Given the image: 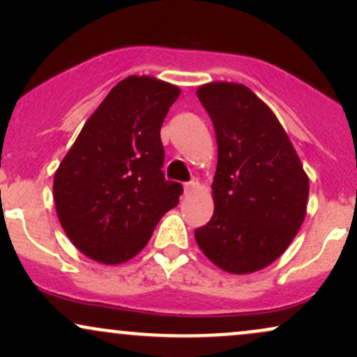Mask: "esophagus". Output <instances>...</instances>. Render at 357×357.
Returning a JSON list of instances; mask_svg holds the SVG:
<instances>
[{
	"label": "esophagus",
	"instance_id": "esophagus-1",
	"mask_svg": "<svg viewBox=\"0 0 357 357\" xmlns=\"http://www.w3.org/2000/svg\"><path fill=\"white\" fill-rule=\"evenodd\" d=\"M198 188H199L198 179H192V181H190V183L184 184V192H186V195H190V192L196 191V190H198Z\"/></svg>",
	"mask_w": 357,
	"mask_h": 357
}]
</instances>
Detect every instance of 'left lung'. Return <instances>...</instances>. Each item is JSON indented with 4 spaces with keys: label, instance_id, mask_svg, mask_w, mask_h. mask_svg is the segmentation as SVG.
I'll list each match as a JSON object with an SVG mask.
<instances>
[{
    "label": "left lung",
    "instance_id": "1",
    "mask_svg": "<svg viewBox=\"0 0 357 357\" xmlns=\"http://www.w3.org/2000/svg\"><path fill=\"white\" fill-rule=\"evenodd\" d=\"M198 99L216 134L211 220L198 247L230 273L265 268L285 252L305 218L309 178L275 114L248 87L202 85Z\"/></svg>",
    "mask_w": 357,
    "mask_h": 357
}]
</instances>
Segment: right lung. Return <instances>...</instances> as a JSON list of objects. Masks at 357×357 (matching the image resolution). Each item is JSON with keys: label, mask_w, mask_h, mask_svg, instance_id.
<instances>
[{"label": "right lung", "mask_w": 357, "mask_h": 357, "mask_svg": "<svg viewBox=\"0 0 357 357\" xmlns=\"http://www.w3.org/2000/svg\"><path fill=\"white\" fill-rule=\"evenodd\" d=\"M181 90L130 75L107 93L82 127L53 179L60 225L84 255L124 264L146 247L155 225L179 203L166 181L161 126Z\"/></svg>", "instance_id": "add662e5"}]
</instances>
